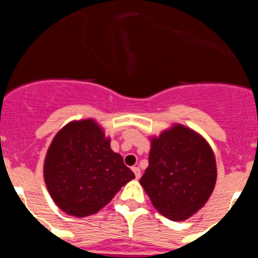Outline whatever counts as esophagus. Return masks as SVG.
<instances>
[{
    "mask_svg": "<svg viewBox=\"0 0 258 258\" xmlns=\"http://www.w3.org/2000/svg\"><path fill=\"white\" fill-rule=\"evenodd\" d=\"M132 171H134V173H135V177L140 178L141 171H140V168H139V167H132Z\"/></svg>",
    "mask_w": 258,
    "mask_h": 258,
    "instance_id": "obj_1",
    "label": "esophagus"
}]
</instances>
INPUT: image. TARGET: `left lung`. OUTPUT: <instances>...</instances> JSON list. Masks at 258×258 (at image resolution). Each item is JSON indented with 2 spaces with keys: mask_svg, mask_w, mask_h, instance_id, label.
Here are the masks:
<instances>
[{
  "mask_svg": "<svg viewBox=\"0 0 258 258\" xmlns=\"http://www.w3.org/2000/svg\"><path fill=\"white\" fill-rule=\"evenodd\" d=\"M217 178L213 150L194 130L173 123L150 136L149 167L140 184L166 219L185 221L212 194Z\"/></svg>",
  "mask_w": 258,
  "mask_h": 258,
  "instance_id": "8db88e82",
  "label": "left lung"
}]
</instances>
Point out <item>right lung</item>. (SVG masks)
Here are the masks:
<instances>
[{
    "label": "right lung",
    "mask_w": 258,
    "mask_h": 258,
    "mask_svg": "<svg viewBox=\"0 0 258 258\" xmlns=\"http://www.w3.org/2000/svg\"><path fill=\"white\" fill-rule=\"evenodd\" d=\"M43 178L51 198L74 217L97 213L135 178L110 138L94 118L72 120L51 141L43 162Z\"/></svg>",
    "instance_id": "right-lung-1"
}]
</instances>
